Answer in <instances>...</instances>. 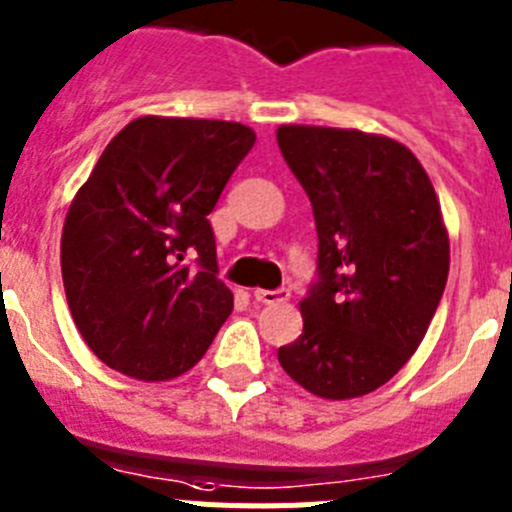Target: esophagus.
<instances>
[{
    "mask_svg": "<svg viewBox=\"0 0 512 512\" xmlns=\"http://www.w3.org/2000/svg\"><path fill=\"white\" fill-rule=\"evenodd\" d=\"M253 299L261 304H276V302H287L289 289H256L253 292Z\"/></svg>",
    "mask_w": 512,
    "mask_h": 512,
    "instance_id": "34e87169",
    "label": "esophagus"
}]
</instances>
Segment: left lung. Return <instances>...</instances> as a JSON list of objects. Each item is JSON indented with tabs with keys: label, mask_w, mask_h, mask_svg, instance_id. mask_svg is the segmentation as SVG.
I'll return each instance as SVG.
<instances>
[{
	"label": "left lung",
	"mask_w": 512,
	"mask_h": 512,
	"mask_svg": "<svg viewBox=\"0 0 512 512\" xmlns=\"http://www.w3.org/2000/svg\"><path fill=\"white\" fill-rule=\"evenodd\" d=\"M281 157L312 203L317 281L281 368L320 398L388 383L424 340L447 287L449 238L419 159L388 137L279 126Z\"/></svg>",
	"instance_id": "left-lung-1"
}]
</instances>
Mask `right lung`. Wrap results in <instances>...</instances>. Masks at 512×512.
I'll return each instance as SVG.
<instances>
[{
    "label": "right lung",
    "mask_w": 512,
    "mask_h": 512,
    "mask_svg": "<svg viewBox=\"0 0 512 512\" xmlns=\"http://www.w3.org/2000/svg\"><path fill=\"white\" fill-rule=\"evenodd\" d=\"M253 142L236 121L142 116L103 149L65 215L60 266L75 327L109 368L170 381L228 320L208 215Z\"/></svg>",
    "instance_id": "right-lung-1"
}]
</instances>
